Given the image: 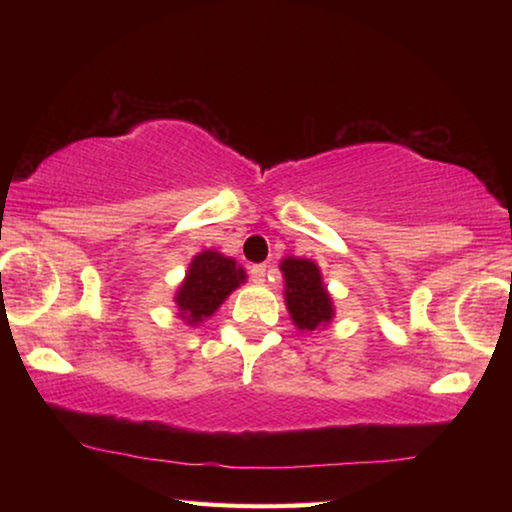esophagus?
<instances>
[{
	"instance_id": "obj_1",
	"label": "esophagus",
	"mask_w": 512,
	"mask_h": 512,
	"mask_svg": "<svg viewBox=\"0 0 512 512\" xmlns=\"http://www.w3.org/2000/svg\"><path fill=\"white\" fill-rule=\"evenodd\" d=\"M250 280H253V282H264L266 280V264L250 266Z\"/></svg>"
}]
</instances>
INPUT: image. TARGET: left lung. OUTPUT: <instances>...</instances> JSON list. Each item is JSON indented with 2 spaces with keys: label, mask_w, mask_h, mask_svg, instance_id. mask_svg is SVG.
<instances>
[{
  "label": "left lung",
  "mask_w": 512,
  "mask_h": 512,
  "mask_svg": "<svg viewBox=\"0 0 512 512\" xmlns=\"http://www.w3.org/2000/svg\"><path fill=\"white\" fill-rule=\"evenodd\" d=\"M287 280V307L298 329H316L332 318V300L320 280V271L309 259L289 257L282 262Z\"/></svg>",
  "instance_id": "left-lung-1"
}]
</instances>
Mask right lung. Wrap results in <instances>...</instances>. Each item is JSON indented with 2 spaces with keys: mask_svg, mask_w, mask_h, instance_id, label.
Here are the masks:
<instances>
[{
  "mask_svg": "<svg viewBox=\"0 0 512 512\" xmlns=\"http://www.w3.org/2000/svg\"><path fill=\"white\" fill-rule=\"evenodd\" d=\"M246 280L244 268H237L235 259L223 257L214 250L196 255L189 266L183 287L176 293L180 316L187 323H198L212 316L221 302Z\"/></svg>",
  "mask_w": 512,
  "mask_h": 512,
  "instance_id": "right-lung-1",
  "label": "right lung"
}]
</instances>
